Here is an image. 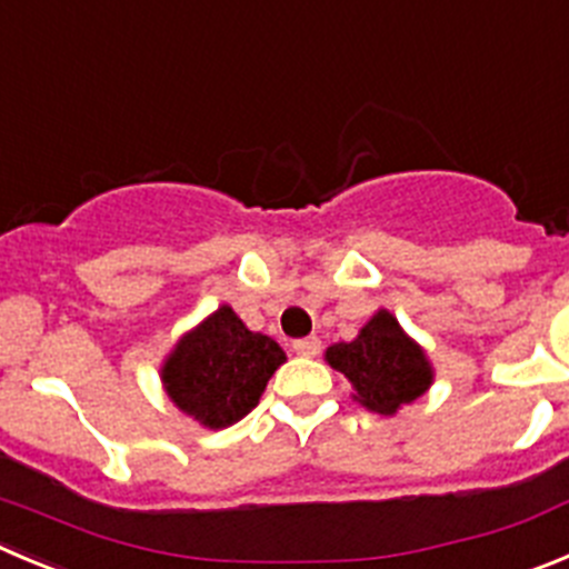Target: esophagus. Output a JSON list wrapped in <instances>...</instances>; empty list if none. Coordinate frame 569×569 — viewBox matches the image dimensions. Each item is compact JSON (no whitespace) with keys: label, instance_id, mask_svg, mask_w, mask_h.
I'll list each match as a JSON object with an SVG mask.
<instances>
[{"label":"esophagus","instance_id":"obj_1","mask_svg":"<svg viewBox=\"0 0 569 569\" xmlns=\"http://www.w3.org/2000/svg\"><path fill=\"white\" fill-rule=\"evenodd\" d=\"M291 348H295V353L297 357H306V359H311V357H317V353H320V339L317 337H302V339H295V345H291Z\"/></svg>","mask_w":569,"mask_h":569}]
</instances>
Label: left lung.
Wrapping results in <instances>:
<instances>
[{
  "label": "left lung",
  "mask_w": 569,
  "mask_h": 569,
  "mask_svg": "<svg viewBox=\"0 0 569 569\" xmlns=\"http://www.w3.org/2000/svg\"><path fill=\"white\" fill-rule=\"evenodd\" d=\"M326 362L350 381V398L379 416H396L401 407L421 398L435 381L427 350L387 309L376 311L359 328L357 339L331 345L326 350Z\"/></svg>",
  "instance_id": "left-lung-1"
}]
</instances>
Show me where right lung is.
<instances>
[{
	"label": "right lung",
	"instance_id": "1",
	"mask_svg": "<svg viewBox=\"0 0 569 569\" xmlns=\"http://www.w3.org/2000/svg\"><path fill=\"white\" fill-rule=\"evenodd\" d=\"M283 362V348L272 337L249 331L232 306H219L179 337L159 379L179 412L207 429H227L258 407Z\"/></svg>",
	"mask_w": 569,
	"mask_h": 569
}]
</instances>
